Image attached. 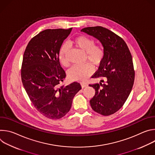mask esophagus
I'll return each instance as SVG.
<instances>
[{
	"instance_id": "1",
	"label": "esophagus",
	"mask_w": 155,
	"mask_h": 155,
	"mask_svg": "<svg viewBox=\"0 0 155 155\" xmlns=\"http://www.w3.org/2000/svg\"><path fill=\"white\" fill-rule=\"evenodd\" d=\"M81 87H87L88 86V84L86 83H81Z\"/></svg>"
}]
</instances>
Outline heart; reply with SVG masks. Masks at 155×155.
Segmentation results:
<instances>
[{
	"instance_id": "obj_1",
	"label": "heart",
	"mask_w": 155,
	"mask_h": 155,
	"mask_svg": "<svg viewBox=\"0 0 155 155\" xmlns=\"http://www.w3.org/2000/svg\"><path fill=\"white\" fill-rule=\"evenodd\" d=\"M72 43L75 48L85 53V60L90 62L92 65L97 66L104 59L105 51L102 47L95 45L96 42L94 39L81 35L75 38ZM68 52V48L66 45H64L59 52V60L64 66L69 65L67 59ZM92 72V66L90 64H85L81 65L74 66L69 71L68 76L71 80L83 81L90 76Z\"/></svg>"
}]
</instances>
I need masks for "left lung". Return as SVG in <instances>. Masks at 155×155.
Segmentation results:
<instances>
[{"label": "left lung", "instance_id": "obj_1", "mask_svg": "<svg viewBox=\"0 0 155 155\" xmlns=\"http://www.w3.org/2000/svg\"><path fill=\"white\" fill-rule=\"evenodd\" d=\"M81 31L99 40L105 51L92 78H104L105 83L89 85L96 91L90 100L91 108L102 115L114 114L124 105L133 86L135 72L131 54L123 39L105 28L88 27Z\"/></svg>", "mask_w": 155, "mask_h": 155}]
</instances>
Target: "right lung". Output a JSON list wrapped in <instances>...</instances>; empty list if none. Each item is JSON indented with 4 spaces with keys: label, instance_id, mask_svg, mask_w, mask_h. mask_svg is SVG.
Returning a JSON list of instances; mask_svg holds the SVG:
<instances>
[{
    "label": "right lung",
    "instance_id": "1",
    "mask_svg": "<svg viewBox=\"0 0 155 155\" xmlns=\"http://www.w3.org/2000/svg\"><path fill=\"white\" fill-rule=\"evenodd\" d=\"M72 29L40 32L29 42L22 62V83L31 101L41 114L52 120L61 118L69 112L74 97L81 89L77 82L59 86L65 73L58 54Z\"/></svg>",
    "mask_w": 155,
    "mask_h": 155
}]
</instances>
